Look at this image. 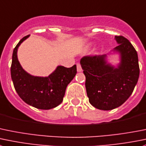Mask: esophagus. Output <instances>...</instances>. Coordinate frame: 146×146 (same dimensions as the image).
I'll list each match as a JSON object with an SVG mask.
<instances>
[{"instance_id": "34e87169", "label": "esophagus", "mask_w": 146, "mask_h": 146, "mask_svg": "<svg viewBox=\"0 0 146 146\" xmlns=\"http://www.w3.org/2000/svg\"><path fill=\"white\" fill-rule=\"evenodd\" d=\"M77 71L78 72L82 71V68H81V66H80V63H78L77 64Z\"/></svg>"}]
</instances>
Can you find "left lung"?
Instances as JSON below:
<instances>
[{
    "instance_id": "obj_1",
    "label": "left lung",
    "mask_w": 146,
    "mask_h": 146,
    "mask_svg": "<svg viewBox=\"0 0 146 146\" xmlns=\"http://www.w3.org/2000/svg\"><path fill=\"white\" fill-rule=\"evenodd\" d=\"M118 46L113 50L120 54L117 67L108 63L107 55L84 56L80 65L86 76V88L93 107L110 111L123 104L132 94L140 73L138 53L123 36H115Z\"/></svg>"
}]
</instances>
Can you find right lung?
<instances>
[{"mask_svg": "<svg viewBox=\"0 0 146 146\" xmlns=\"http://www.w3.org/2000/svg\"><path fill=\"white\" fill-rule=\"evenodd\" d=\"M29 35L23 38L14 48L11 78L17 93L25 103L36 108L49 110L62 103L67 86L77 73L76 65L71 68L58 66L48 77L33 76L28 73L20 64L17 52L20 45Z\"/></svg>", "mask_w": 146, "mask_h": 146, "instance_id": "add662e5", "label": "right lung"}]
</instances>
